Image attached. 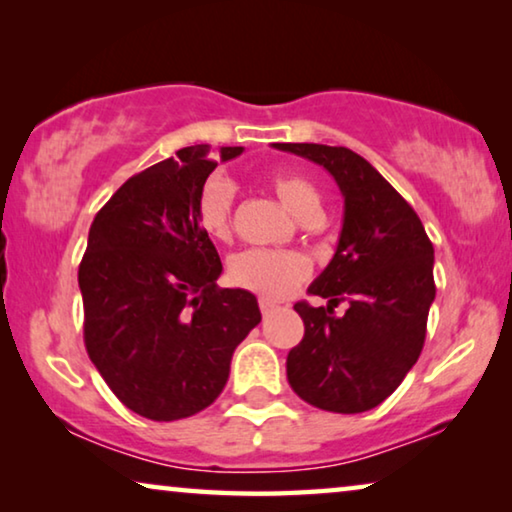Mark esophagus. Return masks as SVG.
<instances>
[{"mask_svg":"<svg viewBox=\"0 0 512 512\" xmlns=\"http://www.w3.org/2000/svg\"><path fill=\"white\" fill-rule=\"evenodd\" d=\"M273 308H278L276 301H271V299H264V297L259 299V311H262L264 315H266V313H271Z\"/></svg>","mask_w":512,"mask_h":512,"instance_id":"1","label":"esophagus"}]
</instances>
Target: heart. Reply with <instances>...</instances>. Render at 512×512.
Returning <instances> with one entry per match:
<instances>
[{
  "instance_id": "b5f03b06",
  "label": "heart",
  "mask_w": 512,
  "mask_h": 512,
  "mask_svg": "<svg viewBox=\"0 0 512 512\" xmlns=\"http://www.w3.org/2000/svg\"><path fill=\"white\" fill-rule=\"evenodd\" d=\"M271 190L287 211L299 220L320 218V192L301 176H273ZM197 222L215 241L232 234V190L227 183L211 181L197 201ZM229 276L239 287L262 294L264 299H283L308 276V262L292 250H246L229 264Z\"/></svg>"
}]
</instances>
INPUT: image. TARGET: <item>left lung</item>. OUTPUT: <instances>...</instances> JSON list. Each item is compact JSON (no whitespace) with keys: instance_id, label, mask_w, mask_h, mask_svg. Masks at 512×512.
<instances>
[{"instance_id":"1","label":"left lung","mask_w":512,"mask_h":512,"mask_svg":"<svg viewBox=\"0 0 512 512\" xmlns=\"http://www.w3.org/2000/svg\"><path fill=\"white\" fill-rule=\"evenodd\" d=\"M325 167L343 194L336 253L308 287L327 306L297 301L304 338L287 355V380L301 399L331 413H364L401 385L420 357L436 297L434 246L394 187L343 146L273 143ZM349 301V311L333 306Z\"/></svg>"}]
</instances>
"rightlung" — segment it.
I'll return each mask as SVG.
<instances>
[{
  "label": "right lung",
  "instance_id": "obj_1",
  "mask_svg": "<svg viewBox=\"0 0 512 512\" xmlns=\"http://www.w3.org/2000/svg\"><path fill=\"white\" fill-rule=\"evenodd\" d=\"M241 153L220 148V160ZM215 167L201 143L129 178L92 220L78 266L85 350L115 397L155 422L211 406L262 320L255 294L215 283L220 255L197 222Z\"/></svg>",
  "mask_w": 512,
  "mask_h": 512
}]
</instances>
